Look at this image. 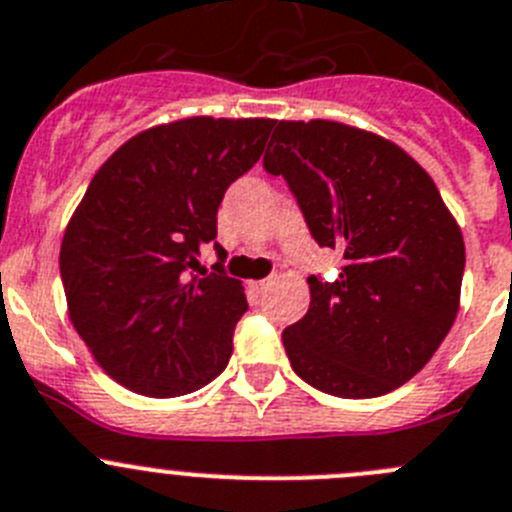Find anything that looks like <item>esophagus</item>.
<instances>
[{
    "mask_svg": "<svg viewBox=\"0 0 512 512\" xmlns=\"http://www.w3.org/2000/svg\"><path fill=\"white\" fill-rule=\"evenodd\" d=\"M270 280H272V278H265V280H257V283H255V288H257V290H265V288H267V285H270Z\"/></svg>",
    "mask_w": 512,
    "mask_h": 512,
    "instance_id": "esophagus-1",
    "label": "esophagus"
}]
</instances>
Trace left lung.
<instances>
[{
    "instance_id": "left-lung-1",
    "label": "left lung",
    "mask_w": 512,
    "mask_h": 512,
    "mask_svg": "<svg viewBox=\"0 0 512 512\" xmlns=\"http://www.w3.org/2000/svg\"><path fill=\"white\" fill-rule=\"evenodd\" d=\"M265 169L285 176L310 234L338 250L333 283L283 331L295 374L371 399L427 366L460 310L465 240L432 176L389 138L326 118L275 121Z\"/></svg>"
}]
</instances>
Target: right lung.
I'll return each instance as SVG.
<instances>
[{
	"label": "right lung",
	"mask_w": 512,
	"mask_h": 512,
	"mask_svg": "<svg viewBox=\"0 0 512 512\" xmlns=\"http://www.w3.org/2000/svg\"><path fill=\"white\" fill-rule=\"evenodd\" d=\"M272 123H159L128 138L90 179L62 234V288L78 336L126 389L171 399L227 366L245 288L219 262L197 276L199 255L217 237L224 191L257 164Z\"/></svg>",
	"instance_id": "1"
}]
</instances>
